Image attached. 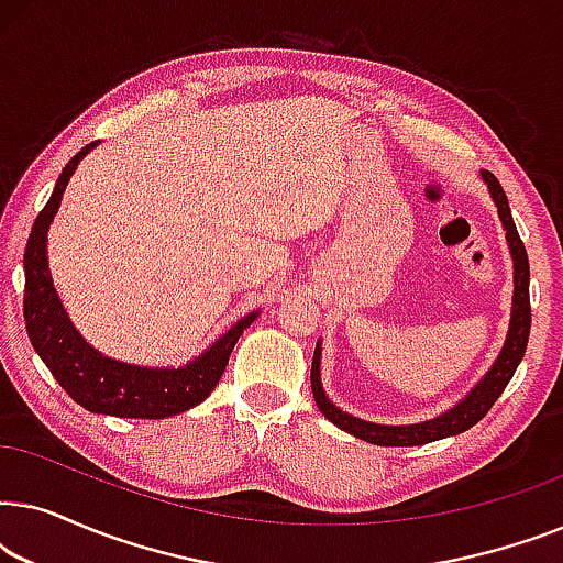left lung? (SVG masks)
Masks as SVG:
<instances>
[{"label": "left lung", "instance_id": "obj_1", "mask_svg": "<svg viewBox=\"0 0 563 563\" xmlns=\"http://www.w3.org/2000/svg\"><path fill=\"white\" fill-rule=\"evenodd\" d=\"M482 179H484V184H487L489 195L497 205V214H499V220H503L505 238H507V245H510L512 268H515L510 330H507L503 351H499V356L495 364H492L489 372L484 374V379L476 384V387L468 391V395L461 399L456 407H451V410H445L443 415H438V418H433V420L415 422V426H379V422L353 418V415L343 412L341 407H335L333 402H330L325 391H322V384H320V343H318V349H314V356H312V372H310L314 402H318L320 412L325 415L333 426L345 430V433L361 438V441H368L374 445H422V443L441 441V438L464 433V430L476 426V422H479L484 415L492 410V405H495L499 395H503L505 387L512 379L515 368H518L522 356H526V345H528V335H530L528 253L518 235V228H515L510 205H507L505 189L499 187L497 176L489 172H482Z\"/></svg>", "mask_w": 563, "mask_h": 563}]
</instances>
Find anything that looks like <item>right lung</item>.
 <instances>
[{
    "mask_svg": "<svg viewBox=\"0 0 563 563\" xmlns=\"http://www.w3.org/2000/svg\"><path fill=\"white\" fill-rule=\"evenodd\" d=\"M95 145L97 143L84 145L68 161L56 187H53L48 205L43 207L33 222V230H30L25 258H22V264H25V305H22L25 328L37 356L51 368V374L66 389V395L74 402H79L84 410L114 415V418L164 420L172 415L187 412L189 407L210 397L220 376L225 374L228 358L238 338L258 318V310L238 320L202 356L179 368L122 364V361L102 356L84 341L79 330L68 320L56 287H53L48 272V228L56 218L68 179Z\"/></svg>",
    "mask_w": 563,
    "mask_h": 563,
    "instance_id": "add662e5",
    "label": "right lung"
}]
</instances>
